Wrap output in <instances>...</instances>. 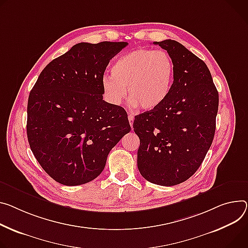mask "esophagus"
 <instances>
[{
  "instance_id": "obj_1",
  "label": "esophagus",
  "mask_w": 248,
  "mask_h": 248,
  "mask_svg": "<svg viewBox=\"0 0 248 248\" xmlns=\"http://www.w3.org/2000/svg\"><path fill=\"white\" fill-rule=\"evenodd\" d=\"M133 121H134V117L129 114V115H128V122H129V124H130L131 128H132V125H133Z\"/></svg>"
}]
</instances>
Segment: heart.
<instances>
[{"label": "heart", "instance_id": "heart-1", "mask_svg": "<svg viewBox=\"0 0 248 248\" xmlns=\"http://www.w3.org/2000/svg\"><path fill=\"white\" fill-rule=\"evenodd\" d=\"M175 79V64L165 51L140 48L115 61L111 75L102 81L108 102L120 105L125 98L138 109L151 110L168 98Z\"/></svg>", "mask_w": 248, "mask_h": 248}]
</instances>
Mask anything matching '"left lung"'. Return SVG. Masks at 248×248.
<instances>
[{
    "mask_svg": "<svg viewBox=\"0 0 248 248\" xmlns=\"http://www.w3.org/2000/svg\"><path fill=\"white\" fill-rule=\"evenodd\" d=\"M154 44L175 64V79L166 101L134 117L140 140L138 167L147 181L174 186L188 180L210 149L218 108V93L206 63L178 41Z\"/></svg>",
    "mask_w": 248,
    "mask_h": 248,
    "instance_id": "left-lung-1",
    "label": "left lung"
}]
</instances>
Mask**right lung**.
Segmentation results:
<instances>
[{"label": "right lung", "mask_w": 248, "mask_h": 248, "mask_svg": "<svg viewBox=\"0 0 248 248\" xmlns=\"http://www.w3.org/2000/svg\"><path fill=\"white\" fill-rule=\"evenodd\" d=\"M127 42H81L44 68L30 93L27 132L36 160L65 186L92 181L130 131L124 108L103 100L109 60Z\"/></svg>", "instance_id": "obj_1"}]
</instances>
